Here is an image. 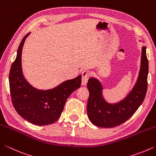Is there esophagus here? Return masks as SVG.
Listing matches in <instances>:
<instances>
[{"label":"esophagus","instance_id":"esophagus-1","mask_svg":"<svg viewBox=\"0 0 156 156\" xmlns=\"http://www.w3.org/2000/svg\"><path fill=\"white\" fill-rule=\"evenodd\" d=\"M89 76H90V73L88 71H83L82 72V84L83 85H85L87 83Z\"/></svg>","mask_w":156,"mask_h":156}]
</instances>
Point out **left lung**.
<instances>
[{
	"label": "left lung",
	"mask_w": 156,
	"mask_h": 156,
	"mask_svg": "<svg viewBox=\"0 0 156 156\" xmlns=\"http://www.w3.org/2000/svg\"><path fill=\"white\" fill-rule=\"evenodd\" d=\"M149 62L146 47L142 48L141 65L138 80L127 96L118 103L110 104L102 96V87L95 78L88 80L89 96L87 102V115L92 124L99 127H115L129 119L144 101L147 90Z\"/></svg>",
	"instance_id": "1"
}]
</instances>
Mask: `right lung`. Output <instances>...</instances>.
<instances>
[{
	"label": "right lung",
	"mask_w": 156,
	"mask_h": 156,
	"mask_svg": "<svg viewBox=\"0 0 156 156\" xmlns=\"http://www.w3.org/2000/svg\"><path fill=\"white\" fill-rule=\"evenodd\" d=\"M30 34L21 41L16 58L10 69L9 81L12 104L18 114L30 122L40 126L51 125L58 120L68 97L80 87L82 76L48 90H39L31 86L25 80L21 66L23 47Z\"/></svg>",
	"instance_id": "right-lung-1"
}]
</instances>
